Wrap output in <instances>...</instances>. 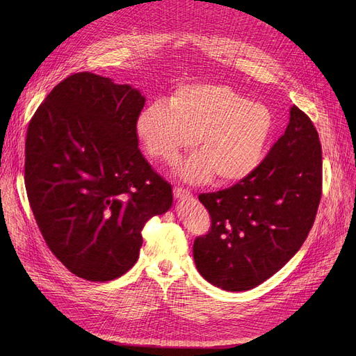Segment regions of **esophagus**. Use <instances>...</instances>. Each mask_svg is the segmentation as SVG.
<instances>
[{"label":"esophagus","instance_id":"34e87169","mask_svg":"<svg viewBox=\"0 0 356 356\" xmlns=\"http://www.w3.org/2000/svg\"><path fill=\"white\" fill-rule=\"evenodd\" d=\"M173 195L175 197H177L179 200H188V199H192V192L188 191V189H183V188H175L173 189Z\"/></svg>","mask_w":356,"mask_h":356}]
</instances>
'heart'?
<instances>
[{"instance_id":"1","label":"heart","mask_w":356,"mask_h":356,"mask_svg":"<svg viewBox=\"0 0 356 356\" xmlns=\"http://www.w3.org/2000/svg\"><path fill=\"white\" fill-rule=\"evenodd\" d=\"M270 109L250 102L223 85H186L168 101H154L141 109L136 133L149 157L168 165L195 145L200 153L186 160L179 176L199 183L213 173L220 181L250 176L264 157L273 133Z\"/></svg>"}]
</instances>
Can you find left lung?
I'll return each instance as SVG.
<instances>
[{"instance_id": "8db88e82", "label": "left lung", "mask_w": 356, "mask_h": 356, "mask_svg": "<svg viewBox=\"0 0 356 356\" xmlns=\"http://www.w3.org/2000/svg\"><path fill=\"white\" fill-rule=\"evenodd\" d=\"M322 197V145L312 120L296 105L266 159L228 189L202 193L208 234L193 242L197 271L228 291L257 287L306 241Z\"/></svg>"}]
</instances>
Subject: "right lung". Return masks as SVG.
Segmentation results:
<instances>
[{
	"instance_id": "obj_1",
	"label": "right lung",
	"mask_w": 356,
	"mask_h": 356,
	"mask_svg": "<svg viewBox=\"0 0 356 356\" xmlns=\"http://www.w3.org/2000/svg\"><path fill=\"white\" fill-rule=\"evenodd\" d=\"M144 97L90 72L56 85L30 120L24 183L49 250L74 275L109 282L138 259L148 219L172 186L138 148Z\"/></svg>"
}]
</instances>
